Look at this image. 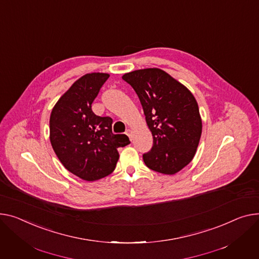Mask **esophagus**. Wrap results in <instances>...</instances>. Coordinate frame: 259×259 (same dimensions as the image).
Here are the masks:
<instances>
[{"label":"esophagus","instance_id":"1","mask_svg":"<svg viewBox=\"0 0 259 259\" xmlns=\"http://www.w3.org/2000/svg\"><path fill=\"white\" fill-rule=\"evenodd\" d=\"M126 134L129 136V139L132 141V139H133V131L130 130V129H128V130L126 131Z\"/></svg>","mask_w":259,"mask_h":259}]
</instances>
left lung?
I'll list each match as a JSON object with an SVG mask.
<instances>
[{"label":"left lung","mask_w":259,"mask_h":259,"mask_svg":"<svg viewBox=\"0 0 259 259\" xmlns=\"http://www.w3.org/2000/svg\"><path fill=\"white\" fill-rule=\"evenodd\" d=\"M141 101L153 147L143 155L146 165L174 175L191 162L202 134L198 103L186 86L157 67L143 68L122 77Z\"/></svg>","instance_id":"1"}]
</instances>
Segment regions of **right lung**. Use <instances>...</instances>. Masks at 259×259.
<instances>
[{
	"label": "right lung",
	"mask_w": 259,
	"mask_h": 259,
	"mask_svg": "<svg viewBox=\"0 0 259 259\" xmlns=\"http://www.w3.org/2000/svg\"><path fill=\"white\" fill-rule=\"evenodd\" d=\"M106 73L82 76L57 101L50 116V142L58 159L72 174L96 181L111 174L117 148L130 144L125 134L112 133V118L96 115L92 104Z\"/></svg>",
	"instance_id": "right-lung-1"
}]
</instances>
